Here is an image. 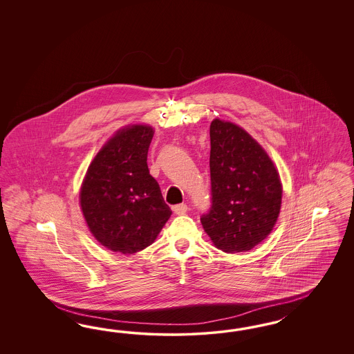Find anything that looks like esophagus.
Masks as SVG:
<instances>
[{"instance_id": "34e87169", "label": "esophagus", "mask_w": 354, "mask_h": 354, "mask_svg": "<svg viewBox=\"0 0 354 354\" xmlns=\"http://www.w3.org/2000/svg\"><path fill=\"white\" fill-rule=\"evenodd\" d=\"M172 210H174V213L176 215H184L187 213V210H188V206L185 204L175 205L172 207Z\"/></svg>"}]
</instances>
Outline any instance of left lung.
Instances as JSON below:
<instances>
[{
	"label": "left lung",
	"instance_id": "obj_1",
	"mask_svg": "<svg viewBox=\"0 0 354 354\" xmlns=\"http://www.w3.org/2000/svg\"><path fill=\"white\" fill-rule=\"evenodd\" d=\"M212 206L205 232L225 253L248 252L278 221L281 183L268 153L245 129L214 119L210 124Z\"/></svg>",
	"mask_w": 354,
	"mask_h": 354
}]
</instances>
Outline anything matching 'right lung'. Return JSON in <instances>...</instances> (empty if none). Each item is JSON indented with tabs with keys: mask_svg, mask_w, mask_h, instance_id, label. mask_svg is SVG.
Masks as SVG:
<instances>
[{
	"mask_svg": "<svg viewBox=\"0 0 354 354\" xmlns=\"http://www.w3.org/2000/svg\"><path fill=\"white\" fill-rule=\"evenodd\" d=\"M153 133L145 124L119 129L97 153L82 184L86 225L113 252L133 254L149 247L171 215L147 163Z\"/></svg>",
	"mask_w": 354,
	"mask_h": 354,
	"instance_id": "obj_1",
	"label": "right lung"
}]
</instances>
